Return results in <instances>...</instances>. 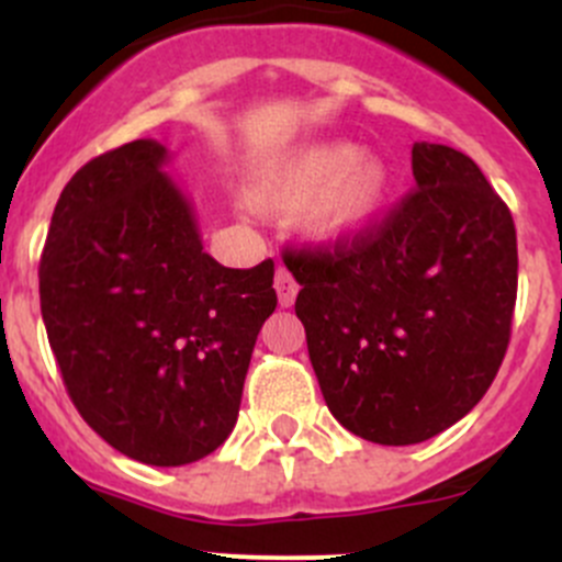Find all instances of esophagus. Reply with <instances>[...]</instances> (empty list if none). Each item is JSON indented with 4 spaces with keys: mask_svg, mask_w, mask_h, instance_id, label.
<instances>
[{
    "mask_svg": "<svg viewBox=\"0 0 562 562\" xmlns=\"http://www.w3.org/2000/svg\"><path fill=\"white\" fill-rule=\"evenodd\" d=\"M274 291H277V296H280L282 307H291L293 299H296V293H299V282L293 280L291 271L282 269V266L277 269V274H274Z\"/></svg>",
    "mask_w": 562,
    "mask_h": 562,
    "instance_id": "esophagus-1",
    "label": "esophagus"
}]
</instances>
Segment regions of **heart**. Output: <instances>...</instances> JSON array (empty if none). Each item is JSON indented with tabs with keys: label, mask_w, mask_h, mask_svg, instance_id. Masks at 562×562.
<instances>
[{
	"label": "heart",
	"mask_w": 562,
	"mask_h": 562,
	"mask_svg": "<svg viewBox=\"0 0 562 562\" xmlns=\"http://www.w3.org/2000/svg\"><path fill=\"white\" fill-rule=\"evenodd\" d=\"M391 171L381 157L361 155L348 140L302 146L258 187L255 201L271 212H293L315 201L310 228L323 241H350L381 217Z\"/></svg>",
	"instance_id": "heart-1"
}]
</instances>
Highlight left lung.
Segmentation results:
<instances>
[{
	"instance_id": "8db88e82",
	"label": "left lung",
	"mask_w": 562,
	"mask_h": 562,
	"mask_svg": "<svg viewBox=\"0 0 562 562\" xmlns=\"http://www.w3.org/2000/svg\"><path fill=\"white\" fill-rule=\"evenodd\" d=\"M413 179L361 236L285 258L328 411L381 446L422 443L479 405L517 304V228L481 168L422 140Z\"/></svg>"
}]
</instances>
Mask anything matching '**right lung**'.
<instances>
[{"mask_svg": "<svg viewBox=\"0 0 562 562\" xmlns=\"http://www.w3.org/2000/svg\"><path fill=\"white\" fill-rule=\"evenodd\" d=\"M166 160V146L140 138L67 181L40 258V310L83 422L124 457L176 468L234 432L277 293L271 258L225 269L203 252Z\"/></svg>", "mask_w": 562, "mask_h": 562, "instance_id": "obj_1", "label": "right lung"}]
</instances>
